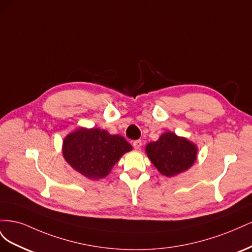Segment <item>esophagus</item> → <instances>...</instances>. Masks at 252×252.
Returning a JSON list of instances; mask_svg holds the SVG:
<instances>
[{"mask_svg": "<svg viewBox=\"0 0 252 252\" xmlns=\"http://www.w3.org/2000/svg\"><path fill=\"white\" fill-rule=\"evenodd\" d=\"M132 145H133L134 149H140L142 147V141L141 140H135V141H133Z\"/></svg>", "mask_w": 252, "mask_h": 252, "instance_id": "obj_1", "label": "esophagus"}]
</instances>
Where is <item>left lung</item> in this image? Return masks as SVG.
Returning <instances> with one entry per match:
<instances>
[{
  "label": "left lung",
  "instance_id": "1",
  "mask_svg": "<svg viewBox=\"0 0 252 252\" xmlns=\"http://www.w3.org/2000/svg\"><path fill=\"white\" fill-rule=\"evenodd\" d=\"M146 154L159 172L172 177L191 167L196 158V147L184 138L165 132L157 142L147 145Z\"/></svg>",
  "mask_w": 252,
  "mask_h": 252
}]
</instances>
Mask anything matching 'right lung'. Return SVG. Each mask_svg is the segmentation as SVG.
Wrapping results in <instances>:
<instances>
[{
	"instance_id": "obj_1",
	"label": "right lung",
	"mask_w": 252,
	"mask_h": 252,
	"mask_svg": "<svg viewBox=\"0 0 252 252\" xmlns=\"http://www.w3.org/2000/svg\"><path fill=\"white\" fill-rule=\"evenodd\" d=\"M132 146L123 136L106 130L78 129L68 134L63 143V156L73 169L86 178L98 180L109 173L120 158Z\"/></svg>"
}]
</instances>
